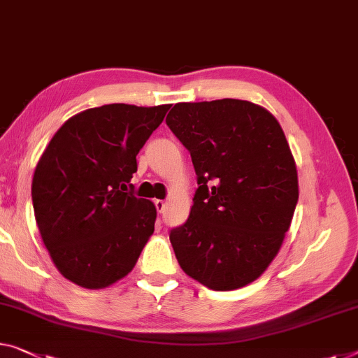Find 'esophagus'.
I'll return each mask as SVG.
<instances>
[{
    "instance_id": "1",
    "label": "esophagus",
    "mask_w": 358,
    "mask_h": 358,
    "mask_svg": "<svg viewBox=\"0 0 358 358\" xmlns=\"http://www.w3.org/2000/svg\"><path fill=\"white\" fill-rule=\"evenodd\" d=\"M153 203H155L158 213H162L164 210V205H166V203H164V200H155Z\"/></svg>"
}]
</instances>
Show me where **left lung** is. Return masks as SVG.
I'll list each match as a JSON object with an SVG mask.
<instances>
[{
  "label": "left lung",
  "mask_w": 358,
  "mask_h": 358,
  "mask_svg": "<svg viewBox=\"0 0 358 358\" xmlns=\"http://www.w3.org/2000/svg\"><path fill=\"white\" fill-rule=\"evenodd\" d=\"M166 124L198 182L189 219L169 234L179 266L214 291L246 287L277 256L299 196L282 126L240 99L176 103Z\"/></svg>",
  "instance_id": "left-lung-1"
}]
</instances>
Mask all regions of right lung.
I'll return each instance as SVG.
<instances>
[{"label":"right lung","instance_id":"right-lung-1","mask_svg":"<svg viewBox=\"0 0 358 358\" xmlns=\"http://www.w3.org/2000/svg\"><path fill=\"white\" fill-rule=\"evenodd\" d=\"M169 107L87 108L43 152L31 180L35 219L57 271L78 287L102 289L126 277L153 234L157 208L134 196L131 179Z\"/></svg>","mask_w":358,"mask_h":358}]
</instances>
